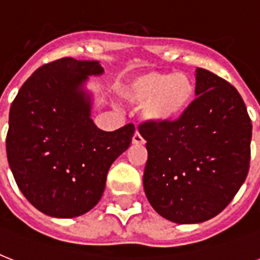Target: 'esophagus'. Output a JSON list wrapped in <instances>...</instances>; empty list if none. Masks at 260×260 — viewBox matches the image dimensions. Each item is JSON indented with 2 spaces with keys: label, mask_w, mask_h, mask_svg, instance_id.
I'll return each instance as SVG.
<instances>
[{
  "label": "esophagus",
  "mask_w": 260,
  "mask_h": 260,
  "mask_svg": "<svg viewBox=\"0 0 260 260\" xmlns=\"http://www.w3.org/2000/svg\"><path fill=\"white\" fill-rule=\"evenodd\" d=\"M132 144H135V146H143L144 144V139L139 132H135L134 138H132Z\"/></svg>",
  "instance_id": "34e87169"
}]
</instances>
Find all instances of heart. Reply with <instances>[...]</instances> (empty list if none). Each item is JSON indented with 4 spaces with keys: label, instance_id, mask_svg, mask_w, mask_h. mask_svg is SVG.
<instances>
[{
    "label": "heart",
    "instance_id": "b5f03b06",
    "mask_svg": "<svg viewBox=\"0 0 260 260\" xmlns=\"http://www.w3.org/2000/svg\"><path fill=\"white\" fill-rule=\"evenodd\" d=\"M120 94L132 105H144L143 117L146 121L165 126L183 117L193 105L196 83L183 73L148 71L128 79Z\"/></svg>",
    "mask_w": 260,
    "mask_h": 260
}]
</instances>
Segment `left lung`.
<instances>
[{"mask_svg": "<svg viewBox=\"0 0 260 260\" xmlns=\"http://www.w3.org/2000/svg\"><path fill=\"white\" fill-rule=\"evenodd\" d=\"M196 100L171 125L144 122L139 132L148 152L143 186L162 217L198 224L217 216L244 183L252 125L231 83L196 70Z\"/></svg>", "mask_w": 260, "mask_h": 260, "instance_id": "1", "label": "left lung"}]
</instances>
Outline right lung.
Segmentation results:
<instances>
[{
  "label": "right lung",
  "mask_w": 260,
  "mask_h": 260,
  "mask_svg": "<svg viewBox=\"0 0 260 260\" xmlns=\"http://www.w3.org/2000/svg\"><path fill=\"white\" fill-rule=\"evenodd\" d=\"M102 74L98 60L59 59L35 71L10 106V170L24 197L51 217L93 209L112 163L132 142V124L106 132L91 118L94 95L86 85Z\"/></svg>",
  "instance_id": "1"
}]
</instances>
